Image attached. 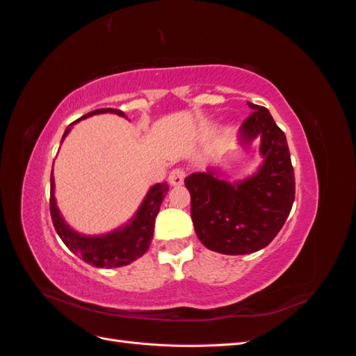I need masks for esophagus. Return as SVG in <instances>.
<instances>
[{
    "mask_svg": "<svg viewBox=\"0 0 356 356\" xmlns=\"http://www.w3.org/2000/svg\"><path fill=\"white\" fill-rule=\"evenodd\" d=\"M186 178V170L182 168H175L169 174V184L170 186H181Z\"/></svg>",
    "mask_w": 356,
    "mask_h": 356,
    "instance_id": "obj_1",
    "label": "esophagus"
}]
</instances>
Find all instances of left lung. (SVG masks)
Instances as JSON below:
<instances>
[{
	"instance_id": "obj_1",
	"label": "left lung",
	"mask_w": 356,
	"mask_h": 356,
	"mask_svg": "<svg viewBox=\"0 0 356 356\" xmlns=\"http://www.w3.org/2000/svg\"><path fill=\"white\" fill-rule=\"evenodd\" d=\"M251 114L241 126L243 145L260 138L266 157L258 174L238 184L196 172L184 179L191 196V220L200 242L215 252L242 255L260 251L282 229L296 197L294 168L286 136L272 114L248 102Z\"/></svg>"
}]
</instances>
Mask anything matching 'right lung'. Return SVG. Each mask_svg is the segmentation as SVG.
I'll use <instances>...</instances> for the list:
<instances>
[{"label":"right lung","mask_w":356,"mask_h":356,"mask_svg":"<svg viewBox=\"0 0 356 356\" xmlns=\"http://www.w3.org/2000/svg\"><path fill=\"white\" fill-rule=\"evenodd\" d=\"M102 113H114L122 117H126L123 111L115 108H99L92 113H88L86 115L80 117L86 118L93 114H102ZM71 123V124H74ZM70 132V127L63 134L62 139L65 138ZM53 188H55V179H53V174L50 175V215L55 230L59 234L62 242L68 246L75 255L83 258L84 263H88L95 267H120L126 266L129 263L135 261L136 258L143 257L149 243L153 239L154 233V221L157 213L160 211V204L163 202L166 193L169 190L168 182H161V184H156L154 187L149 188L148 195L145 196L141 208L138 209L134 220L129 222L126 227L115 230L110 234L104 236H81L71 230L67 222L63 221L60 213L56 207L55 196H53Z\"/></svg>","instance_id":"right-lung-1"}]
</instances>
